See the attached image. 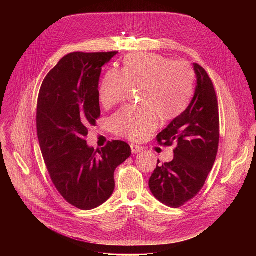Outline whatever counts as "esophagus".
Returning <instances> with one entry per match:
<instances>
[{"label": "esophagus", "instance_id": "34e87169", "mask_svg": "<svg viewBox=\"0 0 256 256\" xmlns=\"http://www.w3.org/2000/svg\"><path fill=\"white\" fill-rule=\"evenodd\" d=\"M131 150H132V154H139L143 150V148L141 146H138V145H134L132 144L131 145Z\"/></svg>", "mask_w": 256, "mask_h": 256}]
</instances>
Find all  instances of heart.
Returning a JSON list of instances; mask_svg holds the SVG:
<instances>
[{"label":"heart","instance_id":"b5f03b06","mask_svg":"<svg viewBox=\"0 0 256 256\" xmlns=\"http://www.w3.org/2000/svg\"><path fill=\"white\" fill-rule=\"evenodd\" d=\"M194 72L186 62L152 53H132L123 60L121 72L110 70L98 88L102 106L110 108L122 102L129 88H139L141 106H126L110 119L113 132L141 141L164 121L178 118L190 104Z\"/></svg>","mask_w":256,"mask_h":256}]
</instances>
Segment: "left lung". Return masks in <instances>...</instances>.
<instances>
[{"mask_svg":"<svg viewBox=\"0 0 256 256\" xmlns=\"http://www.w3.org/2000/svg\"><path fill=\"white\" fill-rule=\"evenodd\" d=\"M193 66L197 78L193 100L187 110L156 136L160 146L176 144L174 158L170 162L156 164L148 180L152 195L172 208L182 206L199 193L219 148V106L215 88L204 68L197 63Z\"/></svg>","mask_w":256,"mask_h":256,"instance_id":"1","label":"left lung"}]
</instances>
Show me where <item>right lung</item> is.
Instances as JSON below:
<instances>
[{"label":"right lung","mask_w":256,"mask_h":256,"mask_svg":"<svg viewBox=\"0 0 256 256\" xmlns=\"http://www.w3.org/2000/svg\"><path fill=\"white\" fill-rule=\"evenodd\" d=\"M118 52H73L45 76L37 100L40 150L50 178L62 197L80 210L104 204L113 193L114 172L131 154L119 140L94 150L86 145L100 117L102 68Z\"/></svg>","instance_id":"add662e5"}]
</instances>
